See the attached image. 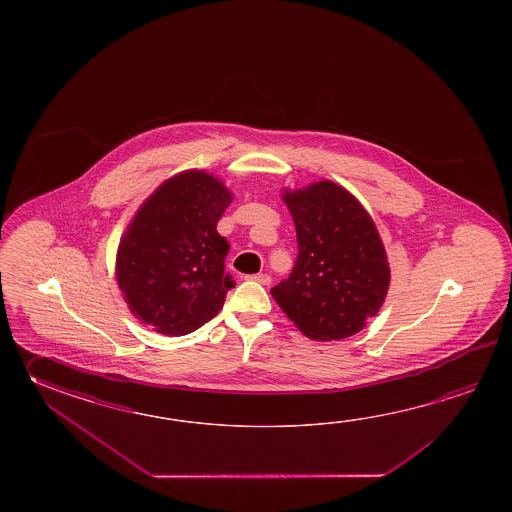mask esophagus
Listing matches in <instances>:
<instances>
[{
	"label": "esophagus",
	"mask_w": 512,
	"mask_h": 512,
	"mask_svg": "<svg viewBox=\"0 0 512 512\" xmlns=\"http://www.w3.org/2000/svg\"><path fill=\"white\" fill-rule=\"evenodd\" d=\"M249 278H251L252 282H258L261 283V285H269V283H271V276H269V274H263V272H260V274H252Z\"/></svg>",
	"instance_id": "esophagus-1"
}]
</instances>
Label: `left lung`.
I'll return each instance as SVG.
<instances>
[{"instance_id":"obj_1","label":"left lung","mask_w":512,"mask_h":512,"mask_svg":"<svg viewBox=\"0 0 512 512\" xmlns=\"http://www.w3.org/2000/svg\"><path fill=\"white\" fill-rule=\"evenodd\" d=\"M298 256L272 298L305 337L340 340L377 315L390 287V265L370 214L346 188L320 181L285 190Z\"/></svg>"}]
</instances>
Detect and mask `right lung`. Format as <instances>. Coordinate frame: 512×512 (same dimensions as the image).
I'll list each match as a JSON object with an SVG mask.
<instances>
[{
    "label": "right lung",
    "instance_id": "add662e5",
    "mask_svg": "<svg viewBox=\"0 0 512 512\" xmlns=\"http://www.w3.org/2000/svg\"><path fill=\"white\" fill-rule=\"evenodd\" d=\"M232 194L214 175L186 170L164 181L131 219L117 251V282L133 316L181 337L218 315L234 287L229 241L216 225Z\"/></svg>",
    "mask_w": 512,
    "mask_h": 512
}]
</instances>
